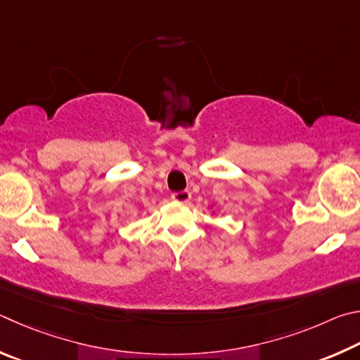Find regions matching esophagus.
<instances>
[{
    "label": "esophagus",
    "mask_w": 360,
    "mask_h": 360,
    "mask_svg": "<svg viewBox=\"0 0 360 360\" xmlns=\"http://www.w3.org/2000/svg\"><path fill=\"white\" fill-rule=\"evenodd\" d=\"M172 199L175 202H181V204H188L191 200V193L185 190V191H180V193H174L172 194Z\"/></svg>",
    "instance_id": "obj_1"
}]
</instances>
